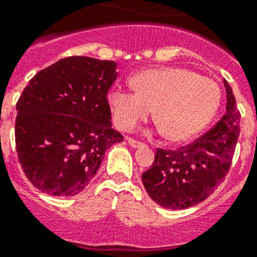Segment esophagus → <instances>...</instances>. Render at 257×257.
Returning a JSON list of instances; mask_svg holds the SVG:
<instances>
[{
	"mask_svg": "<svg viewBox=\"0 0 257 257\" xmlns=\"http://www.w3.org/2000/svg\"><path fill=\"white\" fill-rule=\"evenodd\" d=\"M128 144L132 146V148H141V146H144V142L137 141V140L135 139H128Z\"/></svg>",
	"mask_w": 257,
	"mask_h": 257,
	"instance_id": "1",
	"label": "esophagus"
}]
</instances>
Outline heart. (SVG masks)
I'll return each instance as SVG.
<instances>
[{"instance_id": "obj_1", "label": "heart", "mask_w": 257, "mask_h": 257, "mask_svg": "<svg viewBox=\"0 0 257 257\" xmlns=\"http://www.w3.org/2000/svg\"><path fill=\"white\" fill-rule=\"evenodd\" d=\"M132 82L136 90L116 87L109 94L113 120L122 131H132L155 108L166 137L185 141L205 128L221 102L218 85L189 69H149Z\"/></svg>"}]
</instances>
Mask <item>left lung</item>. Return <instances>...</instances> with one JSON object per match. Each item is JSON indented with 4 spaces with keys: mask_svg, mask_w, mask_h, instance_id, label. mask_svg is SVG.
Returning <instances> with one entry per match:
<instances>
[{
    "mask_svg": "<svg viewBox=\"0 0 257 257\" xmlns=\"http://www.w3.org/2000/svg\"><path fill=\"white\" fill-rule=\"evenodd\" d=\"M226 112L210 131L176 150L157 149L142 183L153 201L180 210L212 195L230 170L239 137L240 112L226 79Z\"/></svg>",
    "mask_w": 257,
    "mask_h": 257,
    "instance_id": "1",
    "label": "left lung"
}]
</instances>
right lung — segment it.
Wrapping results in <instances>:
<instances>
[{"mask_svg": "<svg viewBox=\"0 0 257 257\" xmlns=\"http://www.w3.org/2000/svg\"><path fill=\"white\" fill-rule=\"evenodd\" d=\"M116 62L85 56L36 73L17 102L15 146L26 178L51 196L86 188L105 152L124 140L112 128L107 94Z\"/></svg>", "mask_w": 257, "mask_h": 257, "instance_id": "right-lung-1", "label": "right lung"}]
</instances>
